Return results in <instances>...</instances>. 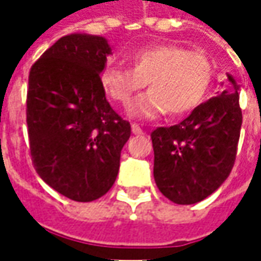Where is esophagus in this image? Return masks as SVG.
Returning <instances> with one entry per match:
<instances>
[{
  "label": "esophagus",
  "instance_id": "obj_1",
  "mask_svg": "<svg viewBox=\"0 0 261 261\" xmlns=\"http://www.w3.org/2000/svg\"><path fill=\"white\" fill-rule=\"evenodd\" d=\"M132 132H134L135 135H142V134H144V130L141 129V126L136 125V123H134V125H132Z\"/></svg>",
  "mask_w": 261,
  "mask_h": 261
}]
</instances>
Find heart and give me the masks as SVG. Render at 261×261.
<instances>
[{"label": "heart", "mask_w": 261, "mask_h": 261, "mask_svg": "<svg viewBox=\"0 0 261 261\" xmlns=\"http://www.w3.org/2000/svg\"><path fill=\"white\" fill-rule=\"evenodd\" d=\"M132 68L106 66L100 75L101 86L113 100L129 106L144 87L129 112L138 119H155L170 110L181 116L195 110L205 100L214 80V65L205 52L160 43L141 47L130 55Z\"/></svg>", "instance_id": "1"}]
</instances>
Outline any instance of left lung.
<instances>
[{"instance_id":"obj_1","label":"left lung","mask_w":261,"mask_h":261,"mask_svg":"<svg viewBox=\"0 0 261 261\" xmlns=\"http://www.w3.org/2000/svg\"><path fill=\"white\" fill-rule=\"evenodd\" d=\"M218 97L196 107L178 125L152 134L154 178L177 205H193L212 195L229 175L243 123L234 76ZM224 86V83H222Z\"/></svg>"}]
</instances>
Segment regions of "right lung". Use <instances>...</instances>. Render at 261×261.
Instances as JSON below:
<instances>
[{
	"mask_svg": "<svg viewBox=\"0 0 261 261\" xmlns=\"http://www.w3.org/2000/svg\"><path fill=\"white\" fill-rule=\"evenodd\" d=\"M112 55L103 36L61 37L29 75L27 127L37 174L58 193L93 202L115 183L130 125L106 100L100 75Z\"/></svg>",
	"mask_w": 261,
	"mask_h": 261,
	"instance_id": "add662e5",
	"label": "right lung"
}]
</instances>
